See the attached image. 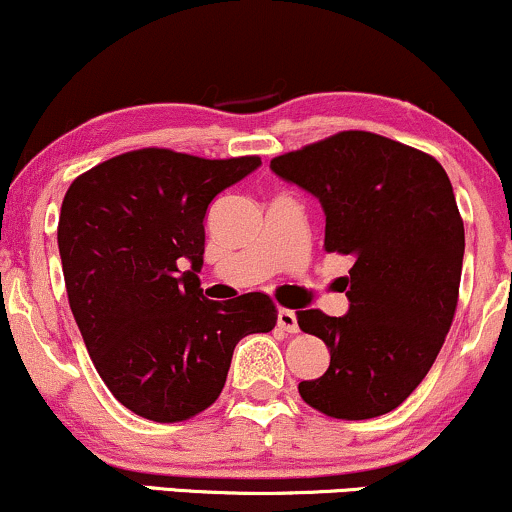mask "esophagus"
Segmentation results:
<instances>
[{
  "mask_svg": "<svg viewBox=\"0 0 512 512\" xmlns=\"http://www.w3.org/2000/svg\"><path fill=\"white\" fill-rule=\"evenodd\" d=\"M276 322H279V327L284 332H291V334L298 332L296 313H293V310H289V308H281L279 310V315H276Z\"/></svg>",
  "mask_w": 512,
  "mask_h": 512,
  "instance_id": "obj_1",
  "label": "esophagus"
}]
</instances>
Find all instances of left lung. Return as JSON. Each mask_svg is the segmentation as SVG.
Here are the masks:
<instances>
[{
	"label": "left lung",
	"mask_w": 512,
	"mask_h": 512,
	"mask_svg": "<svg viewBox=\"0 0 512 512\" xmlns=\"http://www.w3.org/2000/svg\"><path fill=\"white\" fill-rule=\"evenodd\" d=\"M284 180L325 209V250L354 260L342 276L349 313L298 310V327L330 349V368L298 385L332 419L397 409L431 370L457 310L464 223L433 156L349 129L272 158Z\"/></svg>",
	"instance_id": "obj_1"
}]
</instances>
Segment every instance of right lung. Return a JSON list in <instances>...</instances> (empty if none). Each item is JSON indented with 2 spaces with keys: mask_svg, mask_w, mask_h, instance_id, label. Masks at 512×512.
<instances>
[{
  "mask_svg": "<svg viewBox=\"0 0 512 512\" xmlns=\"http://www.w3.org/2000/svg\"><path fill=\"white\" fill-rule=\"evenodd\" d=\"M260 163L149 146L98 163L64 195L69 308L103 383L137 416H197L219 399L240 339L274 330L267 293L209 301L197 276L209 202Z\"/></svg>",
  "mask_w": 512,
  "mask_h": 512,
  "instance_id": "obj_1",
  "label": "right lung"
}]
</instances>
